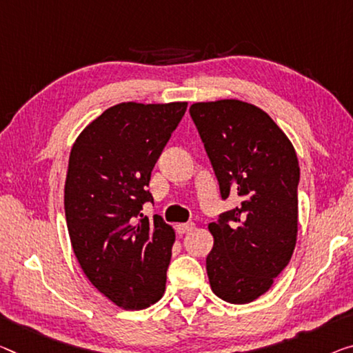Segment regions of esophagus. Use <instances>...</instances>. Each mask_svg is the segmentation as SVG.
Segmentation results:
<instances>
[{
    "instance_id": "34e87169",
    "label": "esophagus",
    "mask_w": 353,
    "mask_h": 353,
    "mask_svg": "<svg viewBox=\"0 0 353 353\" xmlns=\"http://www.w3.org/2000/svg\"><path fill=\"white\" fill-rule=\"evenodd\" d=\"M194 227H195L194 222H186V224H178V225H176V232L180 233V235H184V233L191 232V230L194 229Z\"/></svg>"
}]
</instances>
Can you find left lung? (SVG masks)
<instances>
[{"label":"left lung","instance_id":"8db88e82","mask_svg":"<svg viewBox=\"0 0 353 353\" xmlns=\"http://www.w3.org/2000/svg\"><path fill=\"white\" fill-rule=\"evenodd\" d=\"M219 181L240 205L210 222L211 290L246 305L270 290L290 262L298 233L300 165L295 148L267 112L238 99L189 108Z\"/></svg>","mask_w":353,"mask_h":353}]
</instances>
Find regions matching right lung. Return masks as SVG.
<instances>
[{"label": "right lung", "mask_w": 353, "mask_h": 353, "mask_svg": "<svg viewBox=\"0 0 353 353\" xmlns=\"http://www.w3.org/2000/svg\"><path fill=\"white\" fill-rule=\"evenodd\" d=\"M188 102H121L91 121L70 148L64 211L70 245L86 278L129 311L145 309L165 292L175 230L158 214L151 170Z\"/></svg>", "instance_id": "obj_1"}]
</instances>
